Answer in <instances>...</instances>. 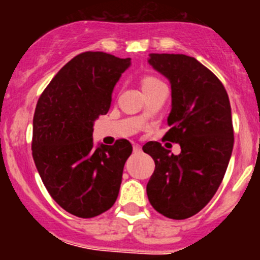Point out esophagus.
<instances>
[{"instance_id":"obj_1","label":"esophagus","mask_w":260,"mask_h":260,"mask_svg":"<svg viewBox=\"0 0 260 260\" xmlns=\"http://www.w3.org/2000/svg\"><path fill=\"white\" fill-rule=\"evenodd\" d=\"M141 151H142V147L138 145V143H135V145H133V152H136V153H140Z\"/></svg>"}]
</instances>
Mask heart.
<instances>
[{"label":"heart","instance_id":"heart-1","mask_svg":"<svg viewBox=\"0 0 260 260\" xmlns=\"http://www.w3.org/2000/svg\"><path fill=\"white\" fill-rule=\"evenodd\" d=\"M141 85H142L143 90L148 91L151 90V89L156 88V86L164 85V83H162L158 78L154 77V75H143V77L141 78Z\"/></svg>","mask_w":260,"mask_h":260}]
</instances>
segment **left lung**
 Instances as JSON below:
<instances>
[{"label":"left lung","instance_id":"8db88e82","mask_svg":"<svg viewBox=\"0 0 260 260\" xmlns=\"http://www.w3.org/2000/svg\"><path fill=\"white\" fill-rule=\"evenodd\" d=\"M148 62L171 83V128L165 138L179 143L181 153L175 156L158 142L143 146L156 165L147 196L164 216L187 219L208 205L226 172L234 146L229 96L195 57L151 54Z\"/></svg>","mask_w":260,"mask_h":260}]
</instances>
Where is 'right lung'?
I'll return each mask as SVG.
<instances>
[{"label":"right lung","instance_id":"obj_1","mask_svg":"<svg viewBox=\"0 0 260 260\" xmlns=\"http://www.w3.org/2000/svg\"><path fill=\"white\" fill-rule=\"evenodd\" d=\"M129 64V57L81 52L57 72L36 104L31 143L36 169L50 196L78 217L98 216L118 198L132 145L118 140L94 146L91 136Z\"/></svg>","mask_w":260,"mask_h":260}]
</instances>
